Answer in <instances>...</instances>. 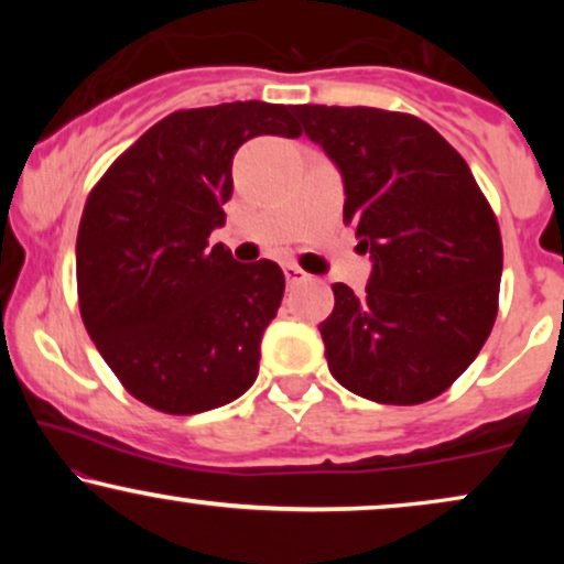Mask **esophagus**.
Masks as SVG:
<instances>
[{
    "mask_svg": "<svg viewBox=\"0 0 564 564\" xmlns=\"http://www.w3.org/2000/svg\"><path fill=\"white\" fill-rule=\"evenodd\" d=\"M283 273H286V281L289 283H300L302 278H304V270H300V268H296V264H291V262L283 264Z\"/></svg>",
    "mask_w": 564,
    "mask_h": 564,
    "instance_id": "obj_1",
    "label": "esophagus"
}]
</instances>
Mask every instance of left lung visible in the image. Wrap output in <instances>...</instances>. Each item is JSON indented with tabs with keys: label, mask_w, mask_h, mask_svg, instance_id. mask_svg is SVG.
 I'll return each mask as SVG.
<instances>
[{
	"label": "left lung",
	"mask_w": 564,
	"mask_h": 564,
	"mask_svg": "<svg viewBox=\"0 0 564 564\" xmlns=\"http://www.w3.org/2000/svg\"><path fill=\"white\" fill-rule=\"evenodd\" d=\"M345 185L371 275L334 283L321 323L332 377L373 403L437 398L477 358L498 313L501 232L467 161L426 121L381 108L294 106Z\"/></svg>",
	"instance_id": "obj_1"
}]
</instances>
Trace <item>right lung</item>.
<instances>
[{"mask_svg":"<svg viewBox=\"0 0 564 564\" xmlns=\"http://www.w3.org/2000/svg\"><path fill=\"white\" fill-rule=\"evenodd\" d=\"M294 106L223 102L174 111L93 187L76 236L87 334L127 392L164 413L219 408L254 384L286 278L223 243L232 156L257 134L300 138Z\"/></svg>","mask_w":564,"mask_h":564,"instance_id":"add662e5","label":"right lung"}]
</instances>
